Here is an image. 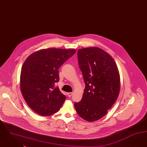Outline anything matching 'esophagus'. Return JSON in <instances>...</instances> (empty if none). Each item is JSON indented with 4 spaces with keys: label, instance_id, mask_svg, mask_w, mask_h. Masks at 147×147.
I'll list each match as a JSON object with an SVG mask.
<instances>
[{
    "label": "esophagus",
    "instance_id": "1",
    "mask_svg": "<svg viewBox=\"0 0 147 147\" xmlns=\"http://www.w3.org/2000/svg\"><path fill=\"white\" fill-rule=\"evenodd\" d=\"M67 95H68L69 97H70V96H71V95H73V92H67Z\"/></svg>",
    "mask_w": 147,
    "mask_h": 147
}]
</instances>
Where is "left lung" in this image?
<instances>
[{
  "mask_svg": "<svg viewBox=\"0 0 147 147\" xmlns=\"http://www.w3.org/2000/svg\"><path fill=\"white\" fill-rule=\"evenodd\" d=\"M77 54L85 88L82 99L74 106L84 120L95 121L105 116L118 98L119 69L112 57L100 48L78 49Z\"/></svg>",
  "mask_w": 147,
  "mask_h": 147,
  "instance_id": "1",
  "label": "left lung"
}]
</instances>
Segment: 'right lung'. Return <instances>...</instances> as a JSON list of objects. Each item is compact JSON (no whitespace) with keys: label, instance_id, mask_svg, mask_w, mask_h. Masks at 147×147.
<instances>
[{"label":"right lung","instance_id":"1","mask_svg":"<svg viewBox=\"0 0 147 147\" xmlns=\"http://www.w3.org/2000/svg\"><path fill=\"white\" fill-rule=\"evenodd\" d=\"M76 52L50 48L37 51L26 59L21 68L20 89L34 112L47 116L61 109L66 98L55 85L59 80L58 69Z\"/></svg>","mask_w":147,"mask_h":147}]
</instances>
